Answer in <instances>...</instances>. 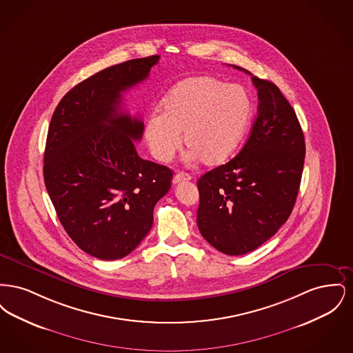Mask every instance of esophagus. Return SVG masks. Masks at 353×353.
Wrapping results in <instances>:
<instances>
[{
    "label": "esophagus",
    "instance_id": "34e87169",
    "mask_svg": "<svg viewBox=\"0 0 353 353\" xmlns=\"http://www.w3.org/2000/svg\"><path fill=\"white\" fill-rule=\"evenodd\" d=\"M189 180H192V176H190L189 173H185V172H179V173H177V174L173 177L172 183H173V184H180V183L189 181Z\"/></svg>",
    "mask_w": 353,
    "mask_h": 353
}]
</instances>
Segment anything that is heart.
Wrapping results in <instances>:
<instances>
[{
  "mask_svg": "<svg viewBox=\"0 0 353 353\" xmlns=\"http://www.w3.org/2000/svg\"><path fill=\"white\" fill-rule=\"evenodd\" d=\"M252 115V97L242 85L192 77L164 97L160 117L148 119L144 137L153 157L168 163L181 148L184 134L190 157L214 167L233 154Z\"/></svg>",
  "mask_w": 353,
  "mask_h": 353,
  "instance_id": "1",
  "label": "heart"
}]
</instances>
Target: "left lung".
<instances>
[{"mask_svg":"<svg viewBox=\"0 0 353 353\" xmlns=\"http://www.w3.org/2000/svg\"><path fill=\"white\" fill-rule=\"evenodd\" d=\"M252 81L259 104L246 144L197 183L200 233L228 255L252 252L278 232L294 209L304 165V136L294 108L272 82Z\"/></svg>","mask_w":353,"mask_h":353,"instance_id":"left-lung-1","label":"left lung"}]
</instances>
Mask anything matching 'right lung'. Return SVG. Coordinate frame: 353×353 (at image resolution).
Segmentation results:
<instances>
[{
	"instance_id": "1",
	"label": "right lung",
	"mask_w": 353,
	"mask_h": 353,
	"mask_svg": "<svg viewBox=\"0 0 353 353\" xmlns=\"http://www.w3.org/2000/svg\"><path fill=\"white\" fill-rule=\"evenodd\" d=\"M159 59L101 70L71 88L51 118L43 160L48 193L70 238L103 261L134 252L170 188L173 172L136 152L143 121L120 110L121 94L145 81Z\"/></svg>"
}]
</instances>
